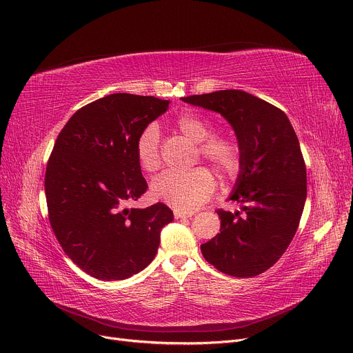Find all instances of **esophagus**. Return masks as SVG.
I'll list each match as a JSON object with an SVG mask.
<instances>
[{"label": "esophagus", "instance_id": "obj_1", "mask_svg": "<svg viewBox=\"0 0 353 353\" xmlns=\"http://www.w3.org/2000/svg\"><path fill=\"white\" fill-rule=\"evenodd\" d=\"M194 213H192V211H179L176 210L174 211V219H189V217H193Z\"/></svg>", "mask_w": 353, "mask_h": 353}]
</instances>
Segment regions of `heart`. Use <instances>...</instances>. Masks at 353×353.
Masks as SVG:
<instances>
[{
    "label": "heart",
    "instance_id": "b5f03b06",
    "mask_svg": "<svg viewBox=\"0 0 353 353\" xmlns=\"http://www.w3.org/2000/svg\"><path fill=\"white\" fill-rule=\"evenodd\" d=\"M179 132L197 145V157L208 161L223 180L236 177L241 169V149L231 139L213 136L214 128L196 113H183L176 119ZM134 152L140 168L154 173L161 166L160 132L154 123L145 126L136 137ZM216 189V181L204 168L187 173H163L152 184L156 200L179 211H193L207 201Z\"/></svg>",
    "mask_w": 353,
    "mask_h": 353
}]
</instances>
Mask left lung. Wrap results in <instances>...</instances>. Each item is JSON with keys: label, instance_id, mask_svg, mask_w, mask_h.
I'll return each instance as SVG.
<instances>
[{"label": "left lung", "instance_id": "obj_1", "mask_svg": "<svg viewBox=\"0 0 353 353\" xmlns=\"http://www.w3.org/2000/svg\"><path fill=\"white\" fill-rule=\"evenodd\" d=\"M181 101L224 116L241 149V169L230 196L241 210H217L220 232L201 244L203 256L227 275L255 276L279 260L299 225L307 168L296 133L283 110L244 90H217Z\"/></svg>", "mask_w": 353, "mask_h": 353}]
</instances>
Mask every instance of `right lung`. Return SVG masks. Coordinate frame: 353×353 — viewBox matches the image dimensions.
Here are the masks:
<instances>
[{"mask_svg": "<svg viewBox=\"0 0 353 353\" xmlns=\"http://www.w3.org/2000/svg\"><path fill=\"white\" fill-rule=\"evenodd\" d=\"M169 103L112 93L77 110L57 137L45 173L50 223L65 254L98 279H126L146 268L161 228L173 221L163 203L125 208L148 190L136 137Z\"/></svg>", "mask_w": 353, "mask_h": 353, "instance_id": "1", "label": "right lung"}]
</instances>
